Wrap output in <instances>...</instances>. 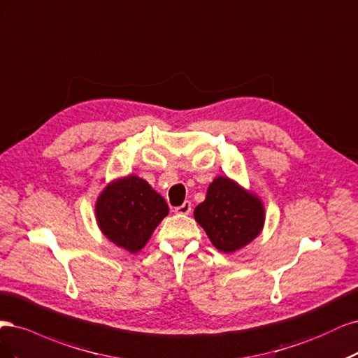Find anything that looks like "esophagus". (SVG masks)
I'll return each mask as SVG.
<instances>
[{"label":"esophagus","mask_w":358,"mask_h":358,"mask_svg":"<svg viewBox=\"0 0 358 358\" xmlns=\"http://www.w3.org/2000/svg\"><path fill=\"white\" fill-rule=\"evenodd\" d=\"M190 211H192V203L189 201H186L181 206H177V208H176L177 214H184V215L190 214Z\"/></svg>","instance_id":"1"}]
</instances>
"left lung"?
Segmentation results:
<instances>
[{
	"label": "left lung",
	"instance_id": "left-lung-1",
	"mask_svg": "<svg viewBox=\"0 0 358 358\" xmlns=\"http://www.w3.org/2000/svg\"><path fill=\"white\" fill-rule=\"evenodd\" d=\"M194 220L223 252H235L255 241L264 226V205L256 193L235 180L218 176L194 208Z\"/></svg>",
	"mask_w": 358,
	"mask_h": 358
}]
</instances>
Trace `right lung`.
<instances>
[{
  "label": "right lung",
  "mask_w": 358,
  "mask_h": 358,
  "mask_svg": "<svg viewBox=\"0 0 358 358\" xmlns=\"http://www.w3.org/2000/svg\"><path fill=\"white\" fill-rule=\"evenodd\" d=\"M168 213L166 201L135 174L110 181L95 202L102 235L132 255L145 247Z\"/></svg>",
  "instance_id": "right-lung-1"
}]
</instances>
